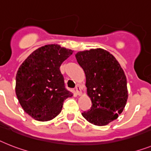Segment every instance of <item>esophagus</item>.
Instances as JSON below:
<instances>
[{
	"label": "esophagus",
	"instance_id": "esophagus-1",
	"mask_svg": "<svg viewBox=\"0 0 151 151\" xmlns=\"http://www.w3.org/2000/svg\"><path fill=\"white\" fill-rule=\"evenodd\" d=\"M76 93L77 95H78V96H80L81 94H82V90H81L80 86H77L76 87Z\"/></svg>",
	"mask_w": 151,
	"mask_h": 151
}]
</instances>
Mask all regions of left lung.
<instances>
[{"instance_id": "left-lung-1", "label": "left lung", "mask_w": 151, "mask_h": 151, "mask_svg": "<svg viewBox=\"0 0 151 151\" xmlns=\"http://www.w3.org/2000/svg\"><path fill=\"white\" fill-rule=\"evenodd\" d=\"M76 58L86 74L92 101L90 109L82 115L94 125H107L117 119L127 101L125 73L115 57L103 48L78 52Z\"/></svg>"}]
</instances>
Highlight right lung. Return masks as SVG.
Instances as JSON below:
<instances>
[{"label": "right lung", "mask_w": 151, "mask_h": 151, "mask_svg": "<svg viewBox=\"0 0 151 151\" xmlns=\"http://www.w3.org/2000/svg\"><path fill=\"white\" fill-rule=\"evenodd\" d=\"M73 51L59 45L38 48L24 61L16 75L15 93L23 109L38 121H48L62 111L73 93L65 87L61 65Z\"/></svg>", "instance_id": "obj_1"}]
</instances>
